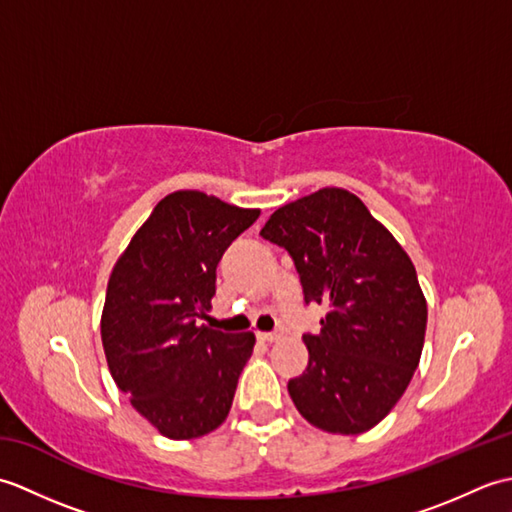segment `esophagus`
Returning <instances> with one entry per match:
<instances>
[{
    "label": "esophagus",
    "mask_w": 512,
    "mask_h": 512,
    "mask_svg": "<svg viewBox=\"0 0 512 512\" xmlns=\"http://www.w3.org/2000/svg\"><path fill=\"white\" fill-rule=\"evenodd\" d=\"M257 339L262 343H275L279 339L277 332H257Z\"/></svg>",
    "instance_id": "34e87169"
}]
</instances>
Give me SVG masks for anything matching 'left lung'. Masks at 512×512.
<instances>
[{
	"mask_svg": "<svg viewBox=\"0 0 512 512\" xmlns=\"http://www.w3.org/2000/svg\"><path fill=\"white\" fill-rule=\"evenodd\" d=\"M259 235L288 250L303 301L328 308L321 332L303 334L310 361L288 383L295 407L328 433L376 427L405 394L427 330L409 255L345 189L281 206Z\"/></svg>",
	"mask_w": 512,
	"mask_h": 512,
	"instance_id": "left-lung-1",
	"label": "left lung"
}]
</instances>
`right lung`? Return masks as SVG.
I'll use <instances>...</instances> for the list:
<instances>
[{
	"label": "right lung",
	"instance_id": "1",
	"mask_svg": "<svg viewBox=\"0 0 512 512\" xmlns=\"http://www.w3.org/2000/svg\"><path fill=\"white\" fill-rule=\"evenodd\" d=\"M259 217L202 191L162 198L118 257L107 284L101 339L118 389L171 440L226 420L255 334L195 325L211 308L215 270Z\"/></svg>",
	"mask_w": 512,
	"mask_h": 512
}]
</instances>
